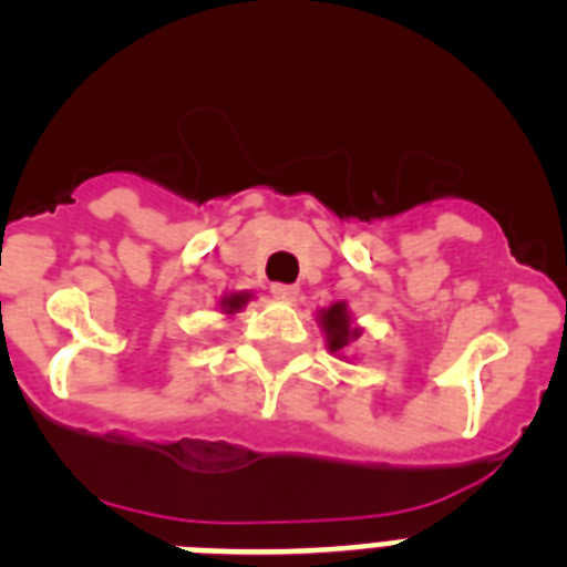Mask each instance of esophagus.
<instances>
[{"label": "esophagus", "mask_w": 567, "mask_h": 567, "mask_svg": "<svg viewBox=\"0 0 567 567\" xmlns=\"http://www.w3.org/2000/svg\"><path fill=\"white\" fill-rule=\"evenodd\" d=\"M272 295L278 300H289V303H292V300H298L300 289L295 287V284H272Z\"/></svg>", "instance_id": "obj_1"}]
</instances>
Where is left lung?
<instances>
[{"instance_id":"left-lung-1","label":"left lung","mask_w":567,"mask_h":567,"mask_svg":"<svg viewBox=\"0 0 567 567\" xmlns=\"http://www.w3.org/2000/svg\"><path fill=\"white\" fill-rule=\"evenodd\" d=\"M318 323L323 329V338H327V349L332 354H338L340 360L346 358V349L360 338V327H354V318L349 312L343 300L332 303L327 309H318Z\"/></svg>"}]
</instances>
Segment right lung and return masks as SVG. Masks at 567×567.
Segmentation results:
<instances>
[{
	"label": "right lung",
	"instance_id": "right-lung-1",
	"mask_svg": "<svg viewBox=\"0 0 567 567\" xmlns=\"http://www.w3.org/2000/svg\"><path fill=\"white\" fill-rule=\"evenodd\" d=\"M249 298H252V292H233V295H224L221 303H218V307H221L224 315H235V312H240V309L247 307Z\"/></svg>",
	"mask_w": 567,
	"mask_h": 567
}]
</instances>
